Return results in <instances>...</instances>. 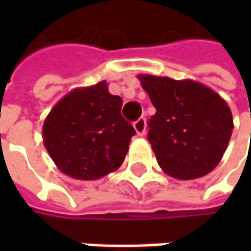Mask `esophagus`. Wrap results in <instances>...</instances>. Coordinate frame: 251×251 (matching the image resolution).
Here are the masks:
<instances>
[{
  "label": "esophagus",
  "mask_w": 251,
  "mask_h": 251,
  "mask_svg": "<svg viewBox=\"0 0 251 251\" xmlns=\"http://www.w3.org/2000/svg\"><path fill=\"white\" fill-rule=\"evenodd\" d=\"M134 128L137 131V134L142 137V135H145V130H147V121L144 117H140L138 120L134 123Z\"/></svg>",
  "instance_id": "1"
}]
</instances>
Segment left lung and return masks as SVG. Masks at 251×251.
I'll return each instance as SVG.
<instances>
[{
	"instance_id": "obj_1",
	"label": "left lung",
	"mask_w": 251,
	"mask_h": 251,
	"mask_svg": "<svg viewBox=\"0 0 251 251\" xmlns=\"http://www.w3.org/2000/svg\"><path fill=\"white\" fill-rule=\"evenodd\" d=\"M138 79L156 109L148 123V140L163 172L178 180L212 172L233 130L226 101L191 79L155 75H138Z\"/></svg>"
}]
</instances>
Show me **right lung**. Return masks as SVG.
Masks as SVG:
<instances>
[{"label": "right lung", "instance_id": "1", "mask_svg": "<svg viewBox=\"0 0 251 251\" xmlns=\"http://www.w3.org/2000/svg\"><path fill=\"white\" fill-rule=\"evenodd\" d=\"M123 100L106 81L67 93L43 124L55 166L78 180H98L120 168L135 130L121 116Z\"/></svg>", "mask_w": 251, "mask_h": 251}]
</instances>
